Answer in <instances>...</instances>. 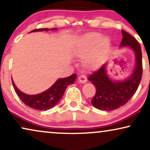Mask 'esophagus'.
Wrapping results in <instances>:
<instances>
[{
  "mask_svg": "<svg viewBox=\"0 0 150 150\" xmlns=\"http://www.w3.org/2000/svg\"><path fill=\"white\" fill-rule=\"evenodd\" d=\"M79 81L81 83H85L87 82V77L85 74H81L79 76Z\"/></svg>",
  "mask_w": 150,
  "mask_h": 150,
  "instance_id": "1",
  "label": "esophagus"
}]
</instances>
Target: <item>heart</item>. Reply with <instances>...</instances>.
I'll use <instances>...</instances> for the list:
<instances>
[{"label": "heart", "instance_id": "heart-1", "mask_svg": "<svg viewBox=\"0 0 150 150\" xmlns=\"http://www.w3.org/2000/svg\"><path fill=\"white\" fill-rule=\"evenodd\" d=\"M101 38V35L98 33H91L87 35L85 38V46L79 50V51H78V55L80 57H81V58H85V57H87V54H89L90 50L92 48V47L99 42ZM101 42L102 44L106 45L109 42V40L107 38H102L101 40ZM91 61L92 60L89 59V60L87 61V63H91Z\"/></svg>", "mask_w": 150, "mask_h": 150}]
</instances>
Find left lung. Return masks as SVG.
Listing matches in <instances>:
<instances>
[{
	"label": "left lung",
	"mask_w": 150,
	"mask_h": 150,
	"mask_svg": "<svg viewBox=\"0 0 150 150\" xmlns=\"http://www.w3.org/2000/svg\"><path fill=\"white\" fill-rule=\"evenodd\" d=\"M120 47L130 46L136 56V66L132 75L124 81H112L107 76L105 64L89 76L96 92L91 100L94 107L102 110H112L126 104L138 89L143 74L142 52L140 44L124 30Z\"/></svg>",
	"instance_id": "obj_1"
}]
</instances>
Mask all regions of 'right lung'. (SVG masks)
<instances>
[{"label":"right lung","instance_id":"obj_1","mask_svg":"<svg viewBox=\"0 0 150 150\" xmlns=\"http://www.w3.org/2000/svg\"><path fill=\"white\" fill-rule=\"evenodd\" d=\"M56 29L57 28H52L51 30ZM48 30V28H38V29L33 30L30 32ZM76 78V74H73L70 76L57 80L54 85L48 90L37 95H28V94L24 93L16 87L13 80H11V81L16 93H17L22 102H24L26 106L35 110H46L50 109L56 105L57 102L62 98L67 86L73 84L75 81Z\"/></svg>","mask_w":150,"mask_h":150}]
</instances>
